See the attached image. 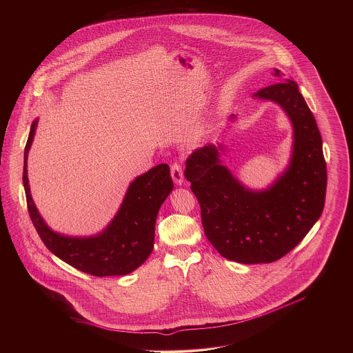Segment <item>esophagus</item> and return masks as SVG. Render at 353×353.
I'll return each mask as SVG.
<instances>
[{
	"mask_svg": "<svg viewBox=\"0 0 353 353\" xmlns=\"http://www.w3.org/2000/svg\"><path fill=\"white\" fill-rule=\"evenodd\" d=\"M170 174L173 181L177 185H181L184 183V169L179 163H173L170 167Z\"/></svg>",
	"mask_w": 353,
	"mask_h": 353,
	"instance_id": "34e87169",
	"label": "esophagus"
}]
</instances>
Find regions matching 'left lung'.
Segmentation results:
<instances>
[{
    "mask_svg": "<svg viewBox=\"0 0 353 353\" xmlns=\"http://www.w3.org/2000/svg\"><path fill=\"white\" fill-rule=\"evenodd\" d=\"M274 75L281 71L275 68ZM254 98L278 103L294 127L290 164L274 184L265 190L245 188L221 164L222 144L196 150L184 172L209 242L226 259L245 265L271 263L291 252L320 219L327 189L319 128L298 84L285 79Z\"/></svg>",
    "mask_w": 353,
    "mask_h": 353,
    "instance_id": "obj_1",
    "label": "left lung"
}]
</instances>
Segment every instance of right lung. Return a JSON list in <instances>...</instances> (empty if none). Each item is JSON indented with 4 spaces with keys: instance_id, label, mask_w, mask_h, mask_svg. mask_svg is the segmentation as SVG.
Instances as JSON below:
<instances>
[{
    "instance_id": "1",
    "label": "right lung",
    "mask_w": 353,
    "mask_h": 353,
    "mask_svg": "<svg viewBox=\"0 0 353 353\" xmlns=\"http://www.w3.org/2000/svg\"><path fill=\"white\" fill-rule=\"evenodd\" d=\"M38 119L30 128L23 153L22 181L30 219L45 246L59 259L94 276L125 275L151 255L154 223L163 202L173 190L168 164H160L136 177L130 185L115 219L94 236H66L52 232L34 205L28 180V153Z\"/></svg>"
}]
</instances>
